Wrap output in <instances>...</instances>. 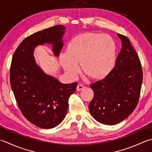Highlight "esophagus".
<instances>
[{
	"label": "esophagus",
	"mask_w": 152,
	"mask_h": 152,
	"mask_svg": "<svg viewBox=\"0 0 152 152\" xmlns=\"http://www.w3.org/2000/svg\"><path fill=\"white\" fill-rule=\"evenodd\" d=\"M84 88H85L84 86H83L82 84H79L77 86V91H80L81 90H83Z\"/></svg>",
	"instance_id": "esophagus-1"
}]
</instances>
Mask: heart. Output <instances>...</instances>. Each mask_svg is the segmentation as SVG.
Returning a JSON list of instances; mask_svg holds the SVG:
<instances>
[{
  "label": "heart",
  "instance_id": "obj_1",
  "mask_svg": "<svg viewBox=\"0 0 152 152\" xmlns=\"http://www.w3.org/2000/svg\"><path fill=\"white\" fill-rule=\"evenodd\" d=\"M116 44L112 37L94 32H85L75 36L66 46L60 61L65 72L74 76L79 65L86 76L94 80L106 77L115 62Z\"/></svg>",
  "mask_w": 152,
  "mask_h": 152
}]
</instances>
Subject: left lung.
Wrapping results in <instances>:
<instances>
[{
    "mask_svg": "<svg viewBox=\"0 0 152 152\" xmlns=\"http://www.w3.org/2000/svg\"><path fill=\"white\" fill-rule=\"evenodd\" d=\"M117 35L122 48L115 67L104 79L91 85L94 96L88 106L90 113L104 125H115L131 115L137 106L143 78L140 61L129 39Z\"/></svg>",
    "mask_w": 152,
    "mask_h": 152,
    "instance_id": "1",
    "label": "left lung"
}]
</instances>
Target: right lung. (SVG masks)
Returning a JSON list of instances; mask_svg holds the SVG:
<instances>
[{
  "label": "right lung",
  "instance_id": "1",
  "mask_svg": "<svg viewBox=\"0 0 152 152\" xmlns=\"http://www.w3.org/2000/svg\"><path fill=\"white\" fill-rule=\"evenodd\" d=\"M66 27L56 26L27 37L15 50L10 67V85L21 113L33 125L52 129L60 124L69 107L68 100L77 83L63 84L37 65L36 46L51 45L55 56L63 48Z\"/></svg>",
  "mask_w": 152,
  "mask_h": 152
}]
</instances>
